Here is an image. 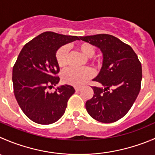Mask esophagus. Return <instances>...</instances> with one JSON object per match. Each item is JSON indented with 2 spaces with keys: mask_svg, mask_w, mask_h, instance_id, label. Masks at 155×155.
Returning a JSON list of instances; mask_svg holds the SVG:
<instances>
[{
  "mask_svg": "<svg viewBox=\"0 0 155 155\" xmlns=\"http://www.w3.org/2000/svg\"><path fill=\"white\" fill-rule=\"evenodd\" d=\"M74 88H75V90H76V91H79V90H80V88H81L79 86H75Z\"/></svg>",
  "mask_w": 155,
  "mask_h": 155,
  "instance_id": "esophagus-1",
  "label": "esophagus"
}]
</instances>
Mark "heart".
I'll use <instances>...</instances> for the list:
<instances>
[{
  "label": "heart",
  "mask_w": 155,
  "mask_h": 155,
  "mask_svg": "<svg viewBox=\"0 0 155 155\" xmlns=\"http://www.w3.org/2000/svg\"><path fill=\"white\" fill-rule=\"evenodd\" d=\"M76 48L80 51L85 57L91 58L95 53V49L92 45L88 42H79L76 44ZM57 63L60 67H67L69 64V49L66 45L61 46L56 52L55 54ZM93 62L95 64H100V60H94ZM92 70L89 67H82V68H72L68 69L63 73L62 78L65 83L69 85L79 86L83 85L88 79L93 76Z\"/></svg>",
  "instance_id": "1"
}]
</instances>
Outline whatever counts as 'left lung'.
Segmentation results:
<instances>
[{"instance_id": "8db88e82", "label": "left lung", "mask_w": 155, "mask_h": 155, "mask_svg": "<svg viewBox=\"0 0 155 155\" xmlns=\"http://www.w3.org/2000/svg\"><path fill=\"white\" fill-rule=\"evenodd\" d=\"M98 48L103 54L100 73L93 81L94 94L85 103L93 119L105 124L119 120L128 113L137 98L142 79V65L131 47L107 34L80 37Z\"/></svg>"}]
</instances>
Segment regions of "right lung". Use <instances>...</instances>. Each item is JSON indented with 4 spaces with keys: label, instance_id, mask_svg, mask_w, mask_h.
I'll return each mask as SVG.
<instances>
[{
    "label": "right lung",
    "instance_id": "obj_1",
    "mask_svg": "<svg viewBox=\"0 0 155 155\" xmlns=\"http://www.w3.org/2000/svg\"><path fill=\"white\" fill-rule=\"evenodd\" d=\"M80 37L45 31L25 44L13 68V91L27 117L38 124L57 122L64 114L67 101L75 89L69 85L58 87L60 67L55 54L61 46Z\"/></svg>",
    "mask_w": 155,
    "mask_h": 155
}]
</instances>
